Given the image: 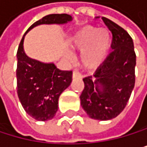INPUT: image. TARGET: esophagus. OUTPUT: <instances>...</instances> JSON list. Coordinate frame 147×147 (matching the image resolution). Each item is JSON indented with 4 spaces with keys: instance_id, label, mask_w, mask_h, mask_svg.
I'll use <instances>...</instances> for the list:
<instances>
[{
    "instance_id": "1",
    "label": "esophagus",
    "mask_w": 147,
    "mask_h": 147,
    "mask_svg": "<svg viewBox=\"0 0 147 147\" xmlns=\"http://www.w3.org/2000/svg\"><path fill=\"white\" fill-rule=\"evenodd\" d=\"M72 78H81L82 76H81V74L79 72H78L77 70H74L72 73Z\"/></svg>"
}]
</instances>
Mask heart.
<instances>
[{
  "instance_id": "obj_1",
  "label": "heart",
  "mask_w": 147,
  "mask_h": 147,
  "mask_svg": "<svg viewBox=\"0 0 147 147\" xmlns=\"http://www.w3.org/2000/svg\"><path fill=\"white\" fill-rule=\"evenodd\" d=\"M69 46L77 51H83V65L93 69L100 66L109 54L111 46V35L107 29L86 25L76 31L69 38ZM71 58L70 55H68Z\"/></svg>"
}]
</instances>
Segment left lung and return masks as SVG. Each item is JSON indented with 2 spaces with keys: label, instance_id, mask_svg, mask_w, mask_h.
Segmentation results:
<instances>
[{
  "label": "left lung",
  "instance_id": "8db88e82",
  "mask_svg": "<svg viewBox=\"0 0 147 147\" xmlns=\"http://www.w3.org/2000/svg\"><path fill=\"white\" fill-rule=\"evenodd\" d=\"M112 32L113 51L92 75L83 79L81 106L95 120L108 121L125 108L135 86L136 54L129 33L113 21L102 18Z\"/></svg>",
  "mask_w": 147,
  "mask_h": 147
}]
</instances>
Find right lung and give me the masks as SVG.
Instances as JSON below:
<instances>
[{
	"instance_id": "1",
	"label": "right lung",
	"mask_w": 147,
	"mask_h": 147,
	"mask_svg": "<svg viewBox=\"0 0 147 147\" xmlns=\"http://www.w3.org/2000/svg\"><path fill=\"white\" fill-rule=\"evenodd\" d=\"M72 21L67 14L47 15L26 31L19 44L16 67L18 95L25 112L37 121L46 122L55 117L60 95L72 81V71L61 70L54 63H42L30 58L24 49L26 33L40 24H65Z\"/></svg>"
}]
</instances>
